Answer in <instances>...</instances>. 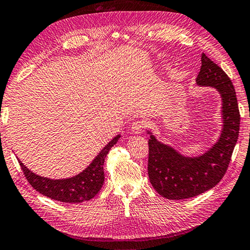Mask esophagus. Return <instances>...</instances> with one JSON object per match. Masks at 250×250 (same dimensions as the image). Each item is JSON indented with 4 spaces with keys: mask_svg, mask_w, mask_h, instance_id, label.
Instances as JSON below:
<instances>
[{
    "mask_svg": "<svg viewBox=\"0 0 250 250\" xmlns=\"http://www.w3.org/2000/svg\"><path fill=\"white\" fill-rule=\"evenodd\" d=\"M145 122L142 121V120H135L132 122V126H131V130L133 132L134 134H139L143 132V130L145 129Z\"/></svg>",
    "mask_w": 250,
    "mask_h": 250,
    "instance_id": "esophagus-1",
    "label": "esophagus"
}]
</instances>
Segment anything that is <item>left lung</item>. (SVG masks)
<instances>
[{
	"label": "left lung",
	"mask_w": 250,
	"mask_h": 250,
	"mask_svg": "<svg viewBox=\"0 0 250 250\" xmlns=\"http://www.w3.org/2000/svg\"><path fill=\"white\" fill-rule=\"evenodd\" d=\"M196 82L216 87L221 94L223 130L217 144L196 158L183 157L150 134L148 178L156 192L172 200L197 196L216 187L227 172L238 139L241 115L235 89L227 73L205 53Z\"/></svg>",
	"instance_id": "left-lung-1"
}]
</instances>
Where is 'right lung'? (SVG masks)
<instances>
[{"label": "right lung", "instance_id": "1", "mask_svg": "<svg viewBox=\"0 0 250 250\" xmlns=\"http://www.w3.org/2000/svg\"><path fill=\"white\" fill-rule=\"evenodd\" d=\"M119 139H112L83 172L66 180H50L34 174L18 160L22 172L31 187L46 197L62 203H81L90 200L100 192L104 184V161L110 148Z\"/></svg>", "mask_w": 250, "mask_h": 250}]
</instances>
